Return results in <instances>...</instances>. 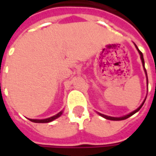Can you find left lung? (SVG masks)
I'll return each instance as SVG.
<instances>
[{
  "label": "left lung",
  "instance_id": "left-lung-1",
  "mask_svg": "<svg viewBox=\"0 0 156 156\" xmlns=\"http://www.w3.org/2000/svg\"><path fill=\"white\" fill-rule=\"evenodd\" d=\"M135 48H136V49H137V51H138V53H139V55H140V56H141V62H142V66H143V69H144V72H145V74H146V77H147V86H148V81H147V71H146V69H145V62H144V59H143V55H142V53H141L139 49H138V48H137V46L135 45ZM146 98H147V96H146ZM146 98L144 99V101H143V102L141 103V106L138 108H136L135 111H133V112H131V113H129V114H128V115H124V116H122V117H113V116H108V115H103V114H101V113H98L101 116H102L103 118H105V119H108V120H111V121H122V120H125V119H128L129 117L132 116L134 114H135L136 112H138V111L140 110L141 108V107L143 106V104H144V102H145V101H146Z\"/></svg>",
  "mask_w": 156,
  "mask_h": 156
}]
</instances>
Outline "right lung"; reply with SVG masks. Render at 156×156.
<instances>
[{
	"mask_svg": "<svg viewBox=\"0 0 156 156\" xmlns=\"http://www.w3.org/2000/svg\"><path fill=\"white\" fill-rule=\"evenodd\" d=\"M62 113H63V110H62L61 112H59L58 114H56L55 115L49 117V118H46V119H42V120H38V119H29V121H31V122H35V123L51 122H53L54 120H55V119H57L58 117L61 116V115H62Z\"/></svg>",
	"mask_w": 156,
	"mask_h": 156,
	"instance_id": "right-lung-1",
	"label": "right lung"
}]
</instances>
